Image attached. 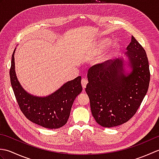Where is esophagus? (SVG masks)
Instances as JSON below:
<instances>
[{"instance_id": "esophagus-1", "label": "esophagus", "mask_w": 159, "mask_h": 159, "mask_svg": "<svg viewBox=\"0 0 159 159\" xmlns=\"http://www.w3.org/2000/svg\"><path fill=\"white\" fill-rule=\"evenodd\" d=\"M87 83H88V81H87L86 79H82V80H81V85H82V87H83V89H85V87L87 86Z\"/></svg>"}]
</instances>
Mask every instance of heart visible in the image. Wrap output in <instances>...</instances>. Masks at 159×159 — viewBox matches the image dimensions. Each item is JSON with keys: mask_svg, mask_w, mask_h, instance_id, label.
Here are the masks:
<instances>
[{"mask_svg": "<svg viewBox=\"0 0 159 159\" xmlns=\"http://www.w3.org/2000/svg\"><path fill=\"white\" fill-rule=\"evenodd\" d=\"M108 48L105 54L101 58V61L106 62L110 60L112 57L116 55L119 51L120 46L117 42L111 43V40L109 38L101 39L97 44V48L99 52H102Z\"/></svg>", "mask_w": 159, "mask_h": 159, "instance_id": "heart-1", "label": "heart"}]
</instances>
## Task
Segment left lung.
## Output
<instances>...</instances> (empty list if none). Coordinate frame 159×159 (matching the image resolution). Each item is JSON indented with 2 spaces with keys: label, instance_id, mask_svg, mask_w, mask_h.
Returning a JSON list of instances; mask_svg holds the SVG:
<instances>
[{
  "label": "left lung",
  "instance_id": "8db88e82",
  "mask_svg": "<svg viewBox=\"0 0 159 159\" xmlns=\"http://www.w3.org/2000/svg\"><path fill=\"white\" fill-rule=\"evenodd\" d=\"M85 92L96 122L111 128L133 117L146 96L150 74L146 52L132 36L125 55L105 66L96 65L87 74Z\"/></svg>",
  "mask_w": 159,
  "mask_h": 159
}]
</instances>
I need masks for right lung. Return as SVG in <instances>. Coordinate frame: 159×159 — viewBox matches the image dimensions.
<instances>
[{
    "instance_id": "add662e5",
    "label": "right lung",
    "mask_w": 159,
    "mask_h": 159,
    "mask_svg": "<svg viewBox=\"0 0 159 159\" xmlns=\"http://www.w3.org/2000/svg\"><path fill=\"white\" fill-rule=\"evenodd\" d=\"M15 48L11 57L10 80L16 98L22 112L32 122L49 129L65 125L70 117L74 100L82 92L81 77L70 80L46 96H38L24 89L15 70Z\"/></svg>"
}]
</instances>
